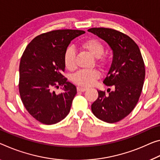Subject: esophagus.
Listing matches in <instances>:
<instances>
[{"label":"esophagus","instance_id":"34e87169","mask_svg":"<svg viewBox=\"0 0 160 160\" xmlns=\"http://www.w3.org/2000/svg\"><path fill=\"white\" fill-rule=\"evenodd\" d=\"M77 90L78 91H80V92H85V91L88 90L87 88H82V87H78Z\"/></svg>","mask_w":160,"mask_h":160}]
</instances>
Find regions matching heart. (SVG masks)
Here are the masks:
<instances>
[{"label":"heart","mask_w":160,"mask_h":160,"mask_svg":"<svg viewBox=\"0 0 160 160\" xmlns=\"http://www.w3.org/2000/svg\"><path fill=\"white\" fill-rule=\"evenodd\" d=\"M81 47L82 49L90 52L95 58H100L104 53V46L99 40L95 38H90L82 42ZM102 64L104 61L100 62ZM64 63L65 67L69 70H73L75 68V52L72 48H68L65 52ZM100 78V74L97 70H83L73 75L72 80L76 84L82 86H91L94 84L96 80Z\"/></svg>","instance_id":"b5f03b06"}]
</instances>
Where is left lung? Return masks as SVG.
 <instances>
[{
    "mask_svg": "<svg viewBox=\"0 0 160 160\" xmlns=\"http://www.w3.org/2000/svg\"><path fill=\"white\" fill-rule=\"evenodd\" d=\"M88 32L105 40L112 51V64L103 83L113 86L114 90L108 94L98 90L92 112L104 122H117L128 116L139 100L145 77L142 57L135 42L122 32L105 28H93Z\"/></svg>",
    "mask_w": 160,
    "mask_h": 160,
    "instance_id": "1",
    "label": "left lung"
}]
</instances>
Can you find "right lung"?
Returning <instances> with one entry per match:
<instances>
[{"label":"right lung","instance_id":"1","mask_svg":"<svg viewBox=\"0 0 160 160\" xmlns=\"http://www.w3.org/2000/svg\"><path fill=\"white\" fill-rule=\"evenodd\" d=\"M83 30H57L35 37L25 48L19 66V92L28 112L40 122L53 125L69 114L75 86L67 81L64 55L72 40ZM62 86L58 95L53 87Z\"/></svg>","mask_w":160,"mask_h":160}]
</instances>
